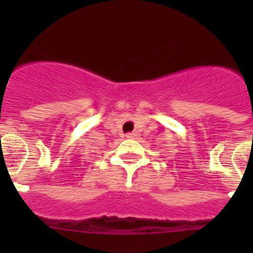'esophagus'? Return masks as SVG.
Segmentation results:
<instances>
[{
	"label": "esophagus",
	"instance_id": "34e87169",
	"mask_svg": "<svg viewBox=\"0 0 253 253\" xmlns=\"http://www.w3.org/2000/svg\"><path fill=\"white\" fill-rule=\"evenodd\" d=\"M126 137L127 138H131V139H138L139 134L137 133V132H132V133H127Z\"/></svg>",
	"mask_w": 253,
	"mask_h": 253
}]
</instances>
